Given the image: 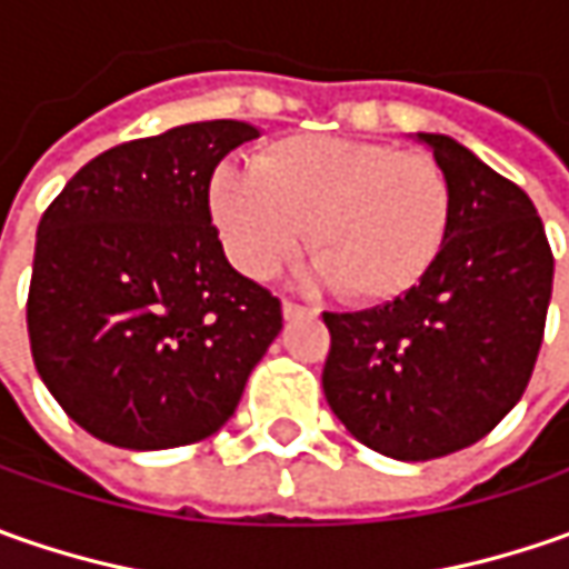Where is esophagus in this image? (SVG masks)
Here are the masks:
<instances>
[{
  "instance_id": "obj_1",
  "label": "esophagus",
  "mask_w": 569,
  "mask_h": 569,
  "mask_svg": "<svg viewBox=\"0 0 569 569\" xmlns=\"http://www.w3.org/2000/svg\"><path fill=\"white\" fill-rule=\"evenodd\" d=\"M281 313H284V319H295V317H313L317 310H313V307H307V303H297V300H281Z\"/></svg>"
}]
</instances>
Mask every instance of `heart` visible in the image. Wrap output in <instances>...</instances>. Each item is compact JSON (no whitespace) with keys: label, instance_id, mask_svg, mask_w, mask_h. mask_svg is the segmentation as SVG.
<instances>
[{"label":"heart","instance_id":"b5f03b06","mask_svg":"<svg viewBox=\"0 0 569 569\" xmlns=\"http://www.w3.org/2000/svg\"><path fill=\"white\" fill-rule=\"evenodd\" d=\"M208 208L243 274L272 278L307 240L313 278L345 300L380 303L411 291L440 259L452 192L421 151L295 136L269 144L256 167H218Z\"/></svg>","mask_w":569,"mask_h":569}]
</instances>
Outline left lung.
I'll use <instances>...</instances> for the list:
<instances>
[{
	"label": "left lung",
	"mask_w": 569,
	"mask_h": 569,
	"mask_svg": "<svg viewBox=\"0 0 569 569\" xmlns=\"http://www.w3.org/2000/svg\"><path fill=\"white\" fill-rule=\"evenodd\" d=\"M452 192L433 269L402 297L322 313V392L363 447L425 462L478 443L536 370L555 256L532 199L449 136L418 132Z\"/></svg>",
	"instance_id": "1"
}]
</instances>
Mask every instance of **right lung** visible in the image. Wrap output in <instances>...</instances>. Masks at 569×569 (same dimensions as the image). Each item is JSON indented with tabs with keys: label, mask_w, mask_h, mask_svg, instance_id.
Listing matches in <instances>:
<instances>
[{
	"label": "right lung",
	"mask_w": 569,
	"mask_h": 569,
	"mask_svg": "<svg viewBox=\"0 0 569 569\" xmlns=\"http://www.w3.org/2000/svg\"><path fill=\"white\" fill-rule=\"evenodd\" d=\"M250 122L122 142L40 218L28 291L33 367L62 411L122 449L187 447L224 427L281 332V300L237 272L208 187Z\"/></svg>",
	"instance_id": "right-lung-1"
}]
</instances>
